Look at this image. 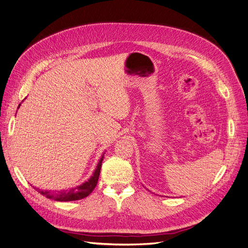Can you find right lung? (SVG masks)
I'll return each mask as SVG.
<instances>
[{
  "mask_svg": "<svg viewBox=\"0 0 248 248\" xmlns=\"http://www.w3.org/2000/svg\"><path fill=\"white\" fill-rule=\"evenodd\" d=\"M103 160V156L100 158L98 164H97L96 170L94 171L93 176L90 178L87 182L81 184L74 188L63 190V191H47V190H40L39 192L42 196L46 197L47 199L55 200L59 202H70V201H78L84 198H87L90 193H91L98 182L99 175H100V169Z\"/></svg>",
  "mask_w": 248,
  "mask_h": 248,
  "instance_id": "right-lung-1",
  "label": "right lung"
}]
</instances>
